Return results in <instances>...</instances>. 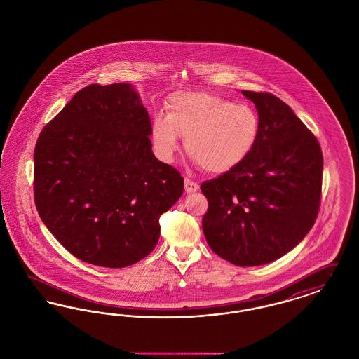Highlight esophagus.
Listing matches in <instances>:
<instances>
[{
    "mask_svg": "<svg viewBox=\"0 0 359 359\" xmlns=\"http://www.w3.org/2000/svg\"><path fill=\"white\" fill-rule=\"evenodd\" d=\"M184 189H186L187 194H191V192H195V191L199 189V184L196 182L191 180V179H186L184 180Z\"/></svg>",
    "mask_w": 359,
    "mask_h": 359,
    "instance_id": "1",
    "label": "esophagus"
}]
</instances>
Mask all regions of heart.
Returning a JSON list of instances; mask_svg holds the SVG:
<instances>
[{
  "instance_id": "b5f03b06",
  "label": "heart",
  "mask_w": 359,
  "mask_h": 359,
  "mask_svg": "<svg viewBox=\"0 0 359 359\" xmlns=\"http://www.w3.org/2000/svg\"><path fill=\"white\" fill-rule=\"evenodd\" d=\"M261 132L255 107L233 103L205 91L172 95L167 116H157L152 138L158 154L170 160L177 151V135L184 137L188 156L205 172L236 168L253 152Z\"/></svg>"
}]
</instances>
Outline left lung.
<instances>
[{
	"label": "left lung",
	"instance_id": "left-lung-1",
	"mask_svg": "<svg viewBox=\"0 0 359 359\" xmlns=\"http://www.w3.org/2000/svg\"><path fill=\"white\" fill-rule=\"evenodd\" d=\"M261 121L257 145L236 168L201 184L211 250L238 266L272 262L307 236L322 198L318 138L271 93L242 90Z\"/></svg>",
	"mask_w": 359,
	"mask_h": 359
}]
</instances>
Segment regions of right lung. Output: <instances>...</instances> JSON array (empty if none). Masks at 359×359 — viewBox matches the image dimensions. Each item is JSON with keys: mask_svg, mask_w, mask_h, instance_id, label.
I'll list each match as a JSON object with an SVG mask.
<instances>
[{"mask_svg": "<svg viewBox=\"0 0 359 359\" xmlns=\"http://www.w3.org/2000/svg\"><path fill=\"white\" fill-rule=\"evenodd\" d=\"M152 125L128 83L79 90L34 147V205L71 255L125 268L148 256L184 179L152 154Z\"/></svg>", "mask_w": 359, "mask_h": 359, "instance_id": "1", "label": "right lung"}]
</instances>
